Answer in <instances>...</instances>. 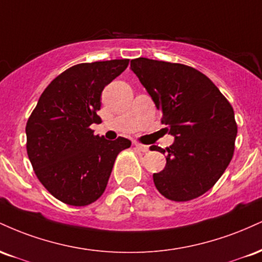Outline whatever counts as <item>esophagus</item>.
Here are the masks:
<instances>
[{
	"mask_svg": "<svg viewBox=\"0 0 262 262\" xmlns=\"http://www.w3.org/2000/svg\"><path fill=\"white\" fill-rule=\"evenodd\" d=\"M133 145H134L135 148H137L138 150H140V151H143V152H146V151H149V146H148V145H144V144L137 143V141H134V143H133Z\"/></svg>",
	"mask_w": 262,
	"mask_h": 262,
	"instance_id": "esophagus-1",
	"label": "esophagus"
}]
</instances>
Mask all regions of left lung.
I'll return each mask as SVG.
<instances>
[{"instance_id": "left-lung-1", "label": "left lung", "mask_w": 262, "mask_h": 262, "mask_svg": "<svg viewBox=\"0 0 262 262\" xmlns=\"http://www.w3.org/2000/svg\"><path fill=\"white\" fill-rule=\"evenodd\" d=\"M132 71L145 87L161 123L175 137L166 152V165L154 173L164 197L191 201L214 186L234 154L237 127L234 111L218 87L191 66L138 58Z\"/></svg>"}]
</instances>
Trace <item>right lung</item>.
<instances>
[{
	"instance_id": "obj_1",
	"label": "right lung",
	"mask_w": 262,
	"mask_h": 262,
	"mask_svg": "<svg viewBox=\"0 0 262 262\" xmlns=\"http://www.w3.org/2000/svg\"><path fill=\"white\" fill-rule=\"evenodd\" d=\"M128 59L83 62L44 90L27 122V152L35 175L54 197L82 207L102 196L117 155L130 146L107 140L90 125L101 122V93L127 69Z\"/></svg>"
}]
</instances>
